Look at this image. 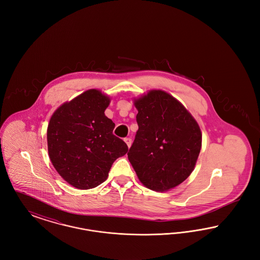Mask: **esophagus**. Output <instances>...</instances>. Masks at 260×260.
<instances>
[{
	"instance_id": "obj_1",
	"label": "esophagus",
	"mask_w": 260,
	"mask_h": 260,
	"mask_svg": "<svg viewBox=\"0 0 260 260\" xmlns=\"http://www.w3.org/2000/svg\"><path fill=\"white\" fill-rule=\"evenodd\" d=\"M124 142L126 143V145H127V147L129 148L131 147V145H132V139L129 138V137H125L124 139Z\"/></svg>"
}]
</instances>
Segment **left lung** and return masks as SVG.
<instances>
[{
	"label": "left lung",
	"mask_w": 260,
	"mask_h": 260,
	"mask_svg": "<svg viewBox=\"0 0 260 260\" xmlns=\"http://www.w3.org/2000/svg\"><path fill=\"white\" fill-rule=\"evenodd\" d=\"M138 131L127 153L140 182L157 192L182 183L193 172L202 147L198 123L164 90L135 100Z\"/></svg>",
	"instance_id": "obj_1"
}]
</instances>
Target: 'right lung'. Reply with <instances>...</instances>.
<instances>
[{
	"instance_id": "obj_1",
	"label": "right lung",
	"mask_w": 260,
	"mask_h": 260,
	"mask_svg": "<svg viewBox=\"0 0 260 260\" xmlns=\"http://www.w3.org/2000/svg\"><path fill=\"white\" fill-rule=\"evenodd\" d=\"M110 99L88 89L53 113L48 126L50 161L62 178L87 190L104 182L113 162L125 155L127 145L113 135L115 124L104 111Z\"/></svg>"
}]
</instances>
